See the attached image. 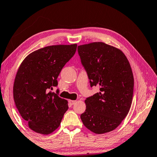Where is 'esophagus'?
Instances as JSON below:
<instances>
[{"label":"esophagus","instance_id":"1","mask_svg":"<svg viewBox=\"0 0 157 157\" xmlns=\"http://www.w3.org/2000/svg\"><path fill=\"white\" fill-rule=\"evenodd\" d=\"M68 102L70 103L71 105H75V103H76V100H68Z\"/></svg>","mask_w":157,"mask_h":157}]
</instances>
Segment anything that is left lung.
I'll list each match as a JSON object with an SVG mask.
<instances>
[{"label": "left lung", "mask_w": 157, "mask_h": 157, "mask_svg": "<svg viewBox=\"0 0 157 157\" xmlns=\"http://www.w3.org/2000/svg\"><path fill=\"white\" fill-rule=\"evenodd\" d=\"M78 51L90 86H100L99 93L85 100L81 120L95 134L113 131L131 107L134 76L129 61L121 50L102 42L79 46Z\"/></svg>", "instance_id": "left-lung-1"}]
</instances>
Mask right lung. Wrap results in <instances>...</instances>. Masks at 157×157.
Listing matches in <instances>:
<instances>
[{"mask_svg": "<svg viewBox=\"0 0 157 157\" xmlns=\"http://www.w3.org/2000/svg\"><path fill=\"white\" fill-rule=\"evenodd\" d=\"M77 44L57 45L30 53L16 75L13 95L18 111L34 132L49 134L58 128L68 106L52 92L63 66L76 52Z\"/></svg>", "mask_w": 157, "mask_h": 157, "instance_id": "add662e5", "label": "right lung"}]
</instances>
